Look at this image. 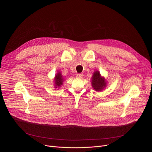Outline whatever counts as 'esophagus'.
Segmentation results:
<instances>
[{
	"mask_svg": "<svg viewBox=\"0 0 152 152\" xmlns=\"http://www.w3.org/2000/svg\"><path fill=\"white\" fill-rule=\"evenodd\" d=\"M83 75L82 73H79L76 75V77L77 78H82L83 77Z\"/></svg>",
	"mask_w": 152,
	"mask_h": 152,
	"instance_id": "obj_1",
	"label": "esophagus"
}]
</instances>
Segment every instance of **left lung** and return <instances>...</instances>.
<instances>
[{
    "label": "left lung",
    "instance_id": "1",
    "mask_svg": "<svg viewBox=\"0 0 152 152\" xmlns=\"http://www.w3.org/2000/svg\"><path fill=\"white\" fill-rule=\"evenodd\" d=\"M92 86L93 88L99 91L103 89L106 86V82L103 77H101L100 74L98 71H96L92 77Z\"/></svg>",
    "mask_w": 152,
    "mask_h": 152
}]
</instances>
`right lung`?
<instances>
[{
    "label": "right lung",
    "mask_w": 152,
    "mask_h": 152,
    "mask_svg": "<svg viewBox=\"0 0 152 152\" xmlns=\"http://www.w3.org/2000/svg\"><path fill=\"white\" fill-rule=\"evenodd\" d=\"M55 88H57L58 87H59V86H61V85L62 84V80H63V79H62V76L61 74V73L58 72L57 73V75L55 76Z\"/></svg>",
    "instance_id": "right-lung-1"
}]
</instances>
